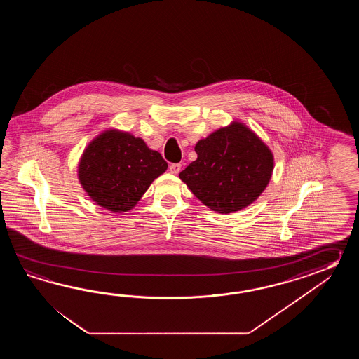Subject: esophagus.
<instances>
[{
  "instance_id": "1",
  "label": "esophagus",
  "mask_w": 359,
  "mask_h": 359,
  "mask_svg": "<svg viewBox=\"0 0 359 359\" xmlns=\"http://www.w3.org/2000/svg\"><path fill=\"white\" fill-rule=\"evenodd\" d=\"M181 164H170L169 165V172L172 173V175H178L180 173V170H181Z\"/></svg>"
}]
</instances>
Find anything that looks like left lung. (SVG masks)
I'll return each instance as SVG.
<instances>
[{"instance_id": "left-lung-1", "label": "left lung", "mask_w": 359, "mask_h": 359, "mask_svg": "<svg viewBox=\"0 0 359 359\" xmlns=\"http://www.w3.org/2000/svg\"><path fill=\"white\" fill-rule=\"evenodd\" d=\"M198 159L180 173L196 198L217 213H235L259 198L273 172V154L244 123L200 140Z\"/></svg>"}]
</instances>
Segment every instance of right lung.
Returning a JSON list of instances; mask_svg holds the SVG:
<instances>
[{
  "mask_svg": "<svg viewBox=\"0 0 359 359\" xmlns=\"http://www.w3.org/2000/svg\"><path fill=\"white\" fill-rule=\"evenodd\" d=\"M168 168L161 154L128 132L107 130L93 138L78 164V178L96 204L113 213L133 209Z\"/></svg>",
  "mask_w": 359,
  "mask_h": 359,
  "instance_id": "right-lung-1",
  "label": "right lung"
}]
</instances>
